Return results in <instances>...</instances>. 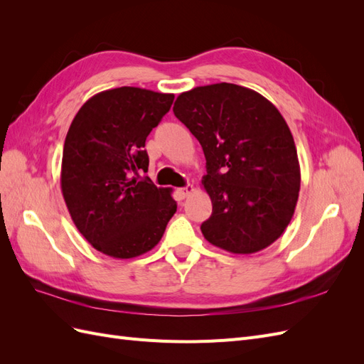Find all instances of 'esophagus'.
<instances>
[{
	"instance_id": "obj_1",
	"label": "esophagus",
	"mask_w": 364,
	"mask_h": 364,
	"mask_svg": "<svg viewBox=\"0 0 364 364\" xmlns=\"http://www.w3.org/2000/svg\"><path fill=\"white\" fill-rule=\"evenodd\" d=\"M179 193H181V196H182V197H188L190 194H193V193H194V186H193L191 183L185 185V186H182V188H179Z\"/></svg>"
}]
</instances>
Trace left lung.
I'll list each match as a JSON object with an SVG mask.
<instances>
[{
	"label": "left lung",
	"instance_id": "8db88e82",
	"mask_svg": "<svg viewBox=\"0 0 364 364\" xmlns=\"http://www.w3.org/2000/svg\"><path fill=\"white\" fill-rule=\"evenodd\" d=\"M173 112L199 139L203 188L213 214L200 229L230 253H255L277 241L294 214L301 167L291 132L266 97L234 83L193 87Z\"/></svg>",
	"mask_w": 364,
	"mask_h": 364
}]
</instances>
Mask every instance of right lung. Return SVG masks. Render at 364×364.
Instances as JSON below:
<instances>
[{"label":"right lung","instance_id":"add662e5","mask_svg":"<svg viewBox=\"0 0 364 364\" xmlns=\"http://www.w3.org/2000/svg\"><path fill=\"white\" fill-rule=\"evenodd\" d=\"M174 94L121 86L91 97L65 138L60 188L79 232L107 257L129 259L155 247L176 213L170 188L149 178L146 139Z\"/></svg>","mask_w":364,"mask_h":364}]
</instances>
